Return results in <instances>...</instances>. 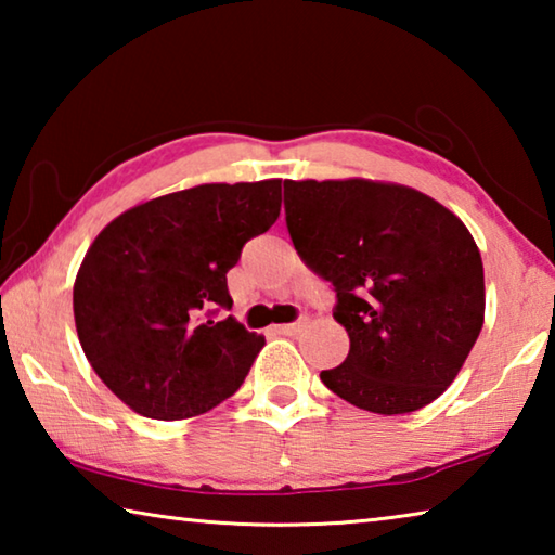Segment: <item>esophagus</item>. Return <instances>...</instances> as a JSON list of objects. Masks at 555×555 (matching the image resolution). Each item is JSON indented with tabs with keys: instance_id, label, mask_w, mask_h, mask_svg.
<instances>
[{
	"instance_id": "obj_1",
	"label": "esophagus",
	"mask_w": 555,
	"mask_h": 555,
	"mask_svg": "<svg viewBox=\"0 0 555 555\" xmlns=\"http://www.w3.org/2000/svg\"><path fill=\"white\" fill-rule=\"evenodd\" d=\"M306 325V321H298V323H286V325H276L274 331L279 333V335H296L300 327Z\"/></svg>"
}]
</instances>
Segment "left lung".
<instances>
[{
	"mask_svg": "<svg viewBox=\"0 0 555 555\" xmlns=\"http://www.w3.org/2000/svg\"><path fill=\"white\" fill-rule=\"evenodd\" d=\"M298 257L331 281L350 352L321 379L352 406L411 413L438 399L485 323V271L473 234L409 185L345 178L284 181Z\"/></svg>",
	"mask_w": 555,
	"mask_h": 555,
	"instance_id": "1",
	"label": "left lung"
}]
</instances>
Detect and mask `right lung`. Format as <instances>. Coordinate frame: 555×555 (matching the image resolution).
Returning a JSON list of instances; mask_svg holds the SVG:
<instances>
[{"label": "right lung", "mask_w": 555, "mask_h": 555, "mask_svg": "<svg viewBox=\"0 0 555 555\" xmlns=\"http://www.w3.org/2000/svg\"><path fill=\"white\" fill-rule=\"evenodd\" d=\"M281 212V181L205 183L134 205L90 244L73 313L90 367L146 418L178 421L242 387L264 335L232 315L228 271Z\"/></svg>", "instance_id": "1"}]
</instances>
